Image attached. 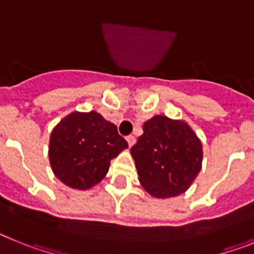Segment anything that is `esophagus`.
<instances>
[{"label":"esophagus","instance_id":"1","mask_svg":"<svg viewBox=\"0 0 254 254\" xmlns=\"http://www.w3.org/2000/svg\"><path fill=\"white\" fill-rule=\"evenodd\" d=\"M126 140H127V142H128V146H133L134 142H136V138H134V136H132V134H129V136H127L126 137Z\"/></svg>","mask_w":254,"mask_h":254}]
</instances>
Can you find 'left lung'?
<instances>
[{
	"instance_id": "left-lung-1",
	"label": "left lung",
	"mask_w": 254,
	"mask_h": 254,
	"mask_svg": "<svg viewBox=\"0 0 254 254\" xmlns=\"http://www.w3.org/2000/svg\"><path fill=\"white\" fill-rule=\"evenodd\" d=\"M142 129L131 147L142 187L159 198L186 192L202 164V145L196 133L187 123L165 116H155Z\"/></svg>"
}]
</instances>
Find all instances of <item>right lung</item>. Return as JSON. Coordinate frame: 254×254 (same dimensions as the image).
<instances>
[{
    "mask_svg": "<svg viewBox=\"0 0 254 254\" xmlns=\"http://www.w3.org/2000/svg\"><path fill=\"white\" fill-rule=\"evenodd\" d=\"M127 146L114 123L96 112H75L52 132L49 161L56 177L64 185L87 190L104 178L112 159Z\"/></svg>",
    "mask_w": 254,
    "mask_h": 254,
    "instance_id": "right-lung-1",
    "label": "right lung"
}]
</instances>
